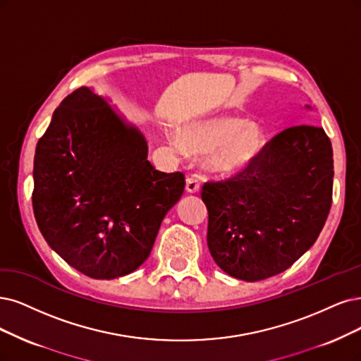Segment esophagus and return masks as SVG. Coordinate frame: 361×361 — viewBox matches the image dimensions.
<instances>
[{
	"label": "esophagus",
	"instance_id": "34e87169",
	"mask_svg": "<svg viewBox=\"0 0 361 361\" xmlns=\"http://www.w3.org/2000/svg\"><path fill=\"white\" fill-rule=\"evenodd\" d=\"M199 189H201V183H199L197 177H189L185 180V190L189 193H197Z\"/></svg>",
	"mask_w": 361,
	"mask_h": 361
}]
</instances>
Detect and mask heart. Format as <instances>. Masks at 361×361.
Masks as SVG:
<instances>
[{
  "label": "heart",
  "instance_id": "heart-1",
  "mask_svg": "<svg viewBox=\"0 0 361 361\" xmlns=\"http://www.w3.org/2000/svg\"><path fill=\"white\" fill-rule=\"evenodd\" d=\"M169 137L178 149L195 154L209 152L207 165L221 176H232L256 164L268 142L262 125L232 116L196 120Z\"/></svg>",
  "mask_w": 361,
  "mask_h": 361
}]
</instances>
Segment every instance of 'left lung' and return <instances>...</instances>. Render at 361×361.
Instances as JSON below:
<instances>
[{"instance_id": "left-lung-1", "label": "left lung", "mask_w": 361, "mask_h": 361, "mask_svg": "<svg viewBox=\"0 0 361 361\" xmlns=\"http://www.w3.org/2000/svg\"><path fill=\"white\" fill-rule=\"evenodd\" d=\"M331 192L333 150L324 129H284L256 164L202 185L212 259L244 281L284 272L317 241Z\"/></svg>"}]
</instances>
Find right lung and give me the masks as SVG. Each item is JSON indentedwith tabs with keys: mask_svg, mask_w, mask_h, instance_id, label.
Listing matches in <instances>:
<instances>
[{
	"mask_svg": "<svg viewBox=\"0 0 361 361\" xmlns=\"http://www.w3.org/2000/svg\"><path fill=\"white\" fill-rule=\"evenodd\" d=\"M147 141L110 101L78 87L53 113L34 157L32 208L47 244L95 279L135 271L150 256L183 172H160Z\"/></svg>",
	"mask_w": 361,
	"mask_h": 361,
	"instance_id": "add662e5",
	"label": "right lung"
}]
</instances>
